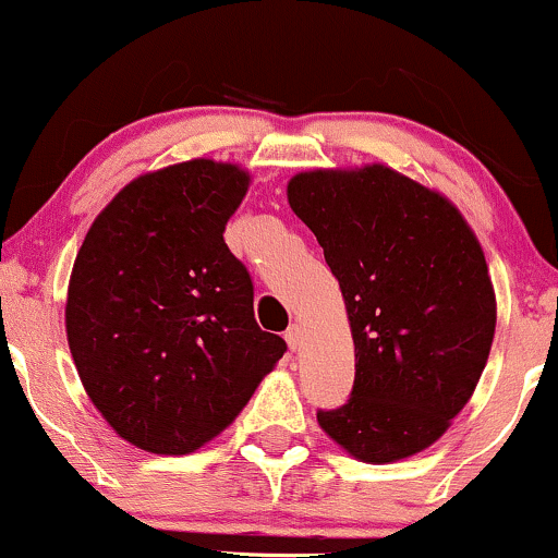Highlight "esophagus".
Segmentation results:
<instances>
[{"mask_svg": "<svg viewBox=\"0 0 558 558\" xmlns=\"http://www.w3.org/2000/svg\"><path fill=\"white\" fill-rule=\"evenodd\" d=\"M286 341H288V345H291L293 351H296L299 345H301V341H304V328H301V325H291V328L286 330Z\"/></svg>", "mask_w": 558, "mask_h": 558, "instance_id": "esophagus-1", "label": "esophagus"}]
</instances>
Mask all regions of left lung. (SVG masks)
<instances>
[{
	"label": "left lung",
	"mask_w": 558,
	"mask_h": 558,
	"mask_svg": "<svg viewBox=\"0 0 558 558\" xmlns=\"http://www.w3.org/2000/svg\"><path fill=\"white\" fill-rule=\"evenodd\" d=\"M288 204L317 235L354 336V388L317 409L319 427L362 462L412 457L446 433L488 362L483 248L448 198L383 165L299 172Z\"/></svg>",
	"instance_id": "obj_1"
}]
</instances>
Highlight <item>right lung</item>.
Masks as SVG:
<instances>
[{
	"label": "right lung",
	"instance_id": "right-lung-1",
	"mask_svg": "<svg viewBox=\"0 0 558 558\" xmlns=\"http://www.w3.org/2000/svg\"><path fill=\"white\" fill-rule=\"evenodd\" d=\"M246 189V172L213 159L141 175L75 257L70 354L101 417L144 451L213 440L288 349L254 319L252 275L222 239Z\"/></svg>",
	"mask_w": 558,
	"mask_h": 558
}]
</instances>
